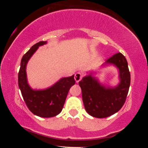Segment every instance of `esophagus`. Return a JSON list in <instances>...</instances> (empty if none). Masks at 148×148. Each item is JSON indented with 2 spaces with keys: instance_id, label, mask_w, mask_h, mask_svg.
I'll use <instances>...</instances> for the list:
<instances>
[{
  "instance_id": "1",
  "label": "esophagus",
  "mask_w": 148,
  "mask_h": 148,
  "mask_svg": "<svg viewBox=\"0 0 148 148\" xmlns=\"http://www.w3.org/2000/svg\"><path fill=\"white\" fill-rule=\"evenodd\" d=\"M82 74H81V73L80 72H77L76 74H75V76H74V79H75L76 82V83H79L80 81H81V79H82Z\"/></svg>"
}]
</instances>
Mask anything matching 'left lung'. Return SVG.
Returning <instances> with one entry per match:
<instances>
[{"label":"left lung","instance_id":"left-lung-1","mask_svg":"<svg viewBox=\"0 0 148 148\" xmlns=\"http://www.w3.org/2000/svg\"><path fill=\"white\" fill-rule=\"evenodd\" d=\"M111 65L118 71L119 83L114 87L100 82L96 77V71L87 72L79 82L86 111L95 118H107L120 111L128 94L131 78L125 57L118 53L108 58L101 67Z\"/></svg>","mask_w":148,"mask_h":148}]
</instances>
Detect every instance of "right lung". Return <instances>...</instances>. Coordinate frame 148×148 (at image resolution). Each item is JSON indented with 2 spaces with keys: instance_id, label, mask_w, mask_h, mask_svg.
Returning <instances> with one entry per match:
<instances>
[{
  "instance_id": "right-lung-1",
  "label": "right lung",
  "mask_w": 148,
  "mask_h": 148,
  "mask_svg": "<svg viewBox=\"0 0 148 148\" xmlns=\"http://www.w3.org/2000/svg\"><path fill=\"white\" fill-rule=\"evenodd\" d=\"M47 44V41L38 42L23 55L18 74V87L25 104L33 114L41 118H51L58 115L62 111L69 89L75 84L74 75H72L61 78L46 89L37 90L30 87L27 79V64L37 49Z\"/></svg>"
}]
</instances>
